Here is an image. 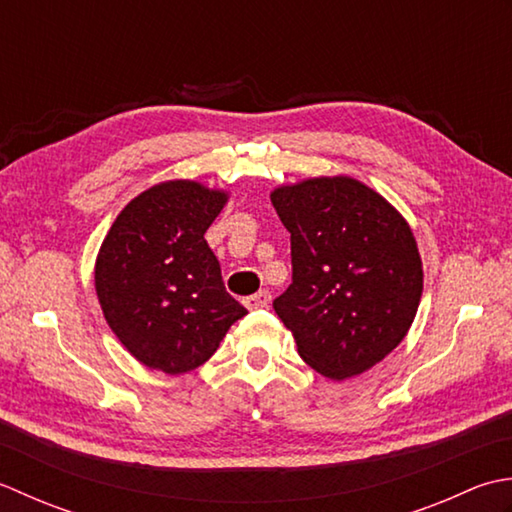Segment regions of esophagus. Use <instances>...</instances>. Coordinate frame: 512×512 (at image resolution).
<instances>
[{
	"label": "esophagus",
	"mask_w": 512,
	"mask_h": 512,
	"mask_svg": "<svg viewBox=\"0 0 512 512\" xmlns=\"http://www.w3.org/2000/svg\"><path fill=\"white\" fill-rule=\"evenodd\" d=\"M269 300H271V296H269V291H258V294H252V296H247L243 302H245V307L247 309H263V307H267L269 305Z\"/></svg>",
	"instance_id": "1"
}]
</instances>
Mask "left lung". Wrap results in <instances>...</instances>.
<instances>
[{
  "label": "left lung",
  "instance_id": "left-lung-1",
  "mask_svg": "<svg viewBox=\"0 0 512 512\" xmlns=\"http://www.w3.org/2000/svg\"><path fill=\"white\" fill-rule=\"evenodd\" d=\"M271 205L291 234L294 280L274 311L300 358L329 380L369 371L409 333L424 287L406 218L351 176L280 185Z\"/></svg>",
  "mask_w": 512,
  "mask_h": 512
}]
</instances>
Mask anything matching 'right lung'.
<instances>
[{
    "label": "right lung",
    "instance_id": "add662e5",
    "mask_svg": "<svg viewBox=\"0 0 512 512\" xmlns=\"http://www.w3.org/2000/svg\"><path fill=\"white\" fill-rule=\"evenodd\" d=\"M229 192L198 181L156 183L114 218L95 289L114 336L148 369L187 373L214 356L247 309L225 291L205 241Z\"/></svg>",
    "mask_w": 512,
    "mask_h": 512
}]
</instances>
